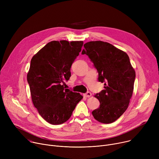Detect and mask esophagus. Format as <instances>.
<instances>
[{
    "instance_id": "1",
    "label": "esophagus",
    "mask_w": 159,
    "mask_h": 159,
    "mask_svg": "<svg viewBox=\"0 0 159 159\" xmlns=\"http://www.w3.org/2000/svg\"><path fill=\"white\" fill-rule=\"evenodd\" d=\"M83 96H84V97H85V98H90V96H92V94H91V93H90V92H87V93L84 94Z\"/></svg>"
}]
</instances>
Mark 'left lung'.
<instances>
[{"mask_svg":"<svg viewBox=\"0 0 159 159\" xmlns=\"http://www.w3.org/2000/svg\"><path fill=\"white\" fill-rule=\"evenodd\" d=\"M84 47L82 54H86L93 62L99 73V81L104 82V90L94 96L99 101L100 106L92 114L100 123H113L128 107L135 71L128 55L109 43L89 41Z\"/></svg>","mask_w":159,"mask_h":159,"instance_id":"1","label":"left lung"}]
</instances>
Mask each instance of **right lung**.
Listing matches in <instances>:
<instances>
[{
    "label": "right lung",
    "mask_w": 159,
    "mask_h": 159,
    "mask_svg": "<svg viewBox=\"0 0 159 159\" xmlns=\"http://www.w3.org/2000/svg\"><path fill=\"white\" fill-rule=\"evenodd\" d=\"M83 43L82 41H52L31 60L27 80L31 99L40 116L52 125L66 122L83 98L80 93L65 89L63 84L71 76L72 64Z\"/></svg>",
    "instance_id": "right-lung-1"
}]
</instances>
